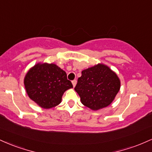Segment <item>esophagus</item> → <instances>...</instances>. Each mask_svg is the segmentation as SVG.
Instances as JSON below:
<instances>
[{"label": "esophagus", "mask_w": 152, "mask_h": 152, "mask_svg": "<svg viewBox=\"0 0 152 152\" xmlns=\"http://www.w3.org/2000/svg\"><path fill=\"white\" fill-rule=\"evenodd\" d=\"M76 83H77V81H76V80H74V81H72V84H73V86H74V87L76 86Z\"/></svg>", "instance_id": "1"}]
</instances>
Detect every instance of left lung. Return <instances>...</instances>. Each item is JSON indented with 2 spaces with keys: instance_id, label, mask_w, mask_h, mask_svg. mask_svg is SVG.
Wrapping results in <instances>:
<instances>
[{
  "instance_id": "1",
  "label": "left lung",
  "mask_w": 152,
  "mask_h": 152,
  "mask_svg": "<svg viewBox=\"0 0 152 152\" xmlns=\"http://www.w3.org/2000/svg\"><path fill=\"white\" fill-rule=\"evenodd\" d=\"M81 74L74 89L82 104L94 111L110 105L121 87L117 74L103 64L84 69Z\"/></svg>"
}]
</instances>
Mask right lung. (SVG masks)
Segmentation results:
<instances>
[{
    "label": "right lung",
    "mask_w": 152,
    "mask_h": 152,
    "mask_svg": "<svg viewBox=\"0 0 152 152\" xmlns=\"http://www.w3.org/2000/svg\"><path fill=\"white\" fill-rule=\"evenodd\" d=\"M24 86L29 98L46 109L58 105L64 92L73 88L65 71L48 63H38L31 67L24 78Z\"/></svg>",
    "instance_id": "obj_1"
}]
</instances>
